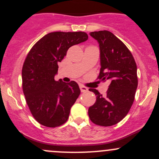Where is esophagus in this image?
<instances>
[{"label":"esophagus","mask_w":159,"mask_h":159,"mask_svg":"<svg viewBox=\"0 0 159 159\" xmlns=\"http://www.w3.org/2000/svg\"><path fill=\"white\" fill-rule=\"evenodd\" d=\"M80 90H81V93H85V92H87L88 91V89H87V87H84V86L83 85H80Z\"/></svg>","instance_id":"34e87169"}]
</instances>
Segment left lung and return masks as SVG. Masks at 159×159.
Returning a JSON list of instances; mask_svg holds the SVG:
<instances>
[{
  "mask_svg": "<svg viewBox=\"0 0 159 159\" xmlns=\"http://www.w3.org/2000/svg\"><path fill=\"white\" fill-rule=\"evenodd\" d=\"M99 43L101 69L97 79L111 81L106 94L89 89L96 101L88 109L91 121L101 126H111L126 116L134 100L138 87L137 65L133 55L123 42L107 30L90 33Z\"/></svg>",
  "mask_w": 159,
  "mask_h": 159,
  "instance_id": "left-lung-1",
  "label": "left lung"
}]
</instances>
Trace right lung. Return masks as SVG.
<instances>
[{
  "instance_id": "right-lung-1",
  "label": "right lung",
  "mask_w": 159,
  "mask_h": 159,
  "mask_svg": "<svg viewBox=\"0 0 159 159\" xmlns=\"http://www.w3.org/2000/svg\"><path fill=\"white\" fill-rule=\"evenodd\" d=\"M87 39L81 31L49 33L27 54L21 72L22 90L30 113L41 125L55 128L68 120L81 91L75 81H57L54 75L68 49Z\"/></svg>"
}]
</instances>
